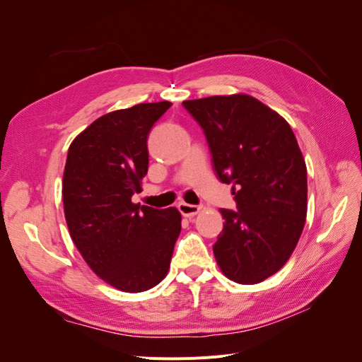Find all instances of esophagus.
<instances>
[{
    "mask_svg": "<svg viewBox=\"0 0 362 362\" xmlns=\"http://www.w3.org/2000/svg\"><path fill=\"white\" fill-rule=\"evenodd\" d=\"M178 210H180V213H181L182 216H185V217H193V216H196V214H198V213L202 210V206H201V205H192V204L180 202V204H178Z\"/></svg>",
    "mask_w": 362,
    "mask_h": 362,
    "instance_id": "obj_1",
    "label": "esophagus"
}]
</instances>
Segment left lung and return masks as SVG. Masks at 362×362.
Returning <instances> with one entry per match:
<instances>
[{"label": "left lung", "instance_id": "8db88e82", "mask_svg": "<svg viewBox=\"0 0 362 362\" xmlns=\"http://www.w3.org/2000/svg\"><path fill=\"white\" fill-rule=\"evenodd\" d=\"M206 137L217 178L233 184L238 211L213 252L223 275L258 284L286 264L306 217L305 160L288 122L257 98L235 93L184 101Z\"/></svg>", "mask_w": 362, "mask_h": 362}]
</instances>
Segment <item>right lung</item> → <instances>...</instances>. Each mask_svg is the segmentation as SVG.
<instances>
[{"mask_svg": "<svg viewBox=\"0 0 362 362\" xmlns=\"http://www.w3.org/2000/svg\"><path fill=\"white\" fill-rule=\"evenodd\" d=\"M172 104L110 112L74 139L63 173L64 218L72 242L112 287L140 293L168 275L181 213L131 201L148 173V136Z\"/></svg>", "mask_w": 362, "mask_h": 362, "instance_id": "1", "label": "right lung"}]
</instances>
